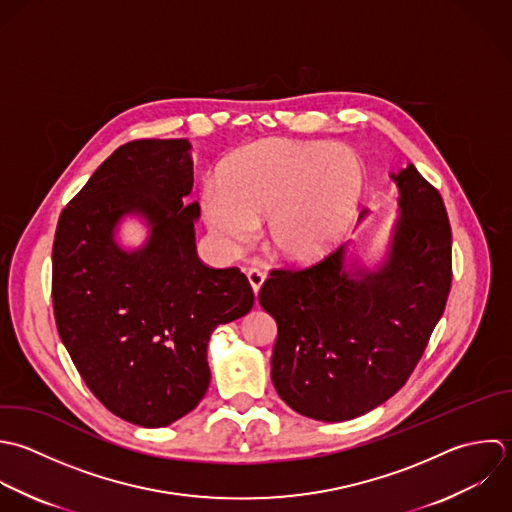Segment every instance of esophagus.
I'll return each instance as SVG.
<instances>
[{
    "label": "esophagus",
    "instance_id": "esophagus-1",
    "mask_svg": "<svg viewBox=\"0 0 512 512\" xmlns=\"http://www.w3.org/2000/svg\"><path fill=\"white\" fill-rule=\"evenodd\" d=\"M247 279H249L251 289H253L255 297H257L259 291H261V287H263V283H265V273L259 271V269H249V271H247Z\"/></svg>",
    "mask_w": 512,
    "mask_h": 512
}]
</instances>
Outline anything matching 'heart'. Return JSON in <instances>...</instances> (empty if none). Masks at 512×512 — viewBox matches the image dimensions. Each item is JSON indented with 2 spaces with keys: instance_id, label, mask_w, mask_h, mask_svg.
<instances>
[{
  "instance_id": "b5f03b06",
  "label": "heart",
  "mask_w": 512,
  "mask_h": 512,
  "mask_svg": "<svg viewBox=\"0 0 512 512\" xmlns=\"http://www.w3.org/2000/svg\"><path fill=\"white\" fill-rule=\"evenodd\" d=\"M363 163L343 143L265 139L231 153L201 195L207 227L233 251L249 247L267 217V243L289 263L331 251L363 191Z\"/></svg>"
}]
</instances>
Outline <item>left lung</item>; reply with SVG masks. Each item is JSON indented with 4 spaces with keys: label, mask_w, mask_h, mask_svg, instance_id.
Here are the masks:
<instances>
[{
    "label": "left lung",
    "mask_w": 512,
    "mask_h": 512,
    "mask_svg": "<svg viewBox=\"0 0 512 512\" xmlns=\"http://www.w3.org/2000/svg\"><path fill=\"white\" fill-rule=\"evenodd\" d=\"M391 179L399 217L375 269L349 261L339 247L313 267L271 271L259 293L277 321L275 391L315 421H349L391 399L447 305L453 275L443 197L413 163Z\"/></svg>",
    "instance_id": "left-lung-1"
}]
</instances>
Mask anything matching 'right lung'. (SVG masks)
Returning <instances> with one entry per match:
<instances>
[{
	"label": "right lung",
	"mask_w": 512,
	"mask_h": 512,
	"mask_svg": "<svg viewBox=\"0 0 512 512\" xmlns=\"http://www.w3.org/2000/svg\"><path fill=\"white\" fill-rule=\"evenodd\" d=\"M187 139L117 147L61 211L51 297L61 343L89 391L119 419L167 427L209 387L207 343L247 315L255 295L237 269L197 257ZM127 214L150 227L133 252L114 241Z\"/></svg>",
	"instance_id": "obj_1"
}]
</instances>
